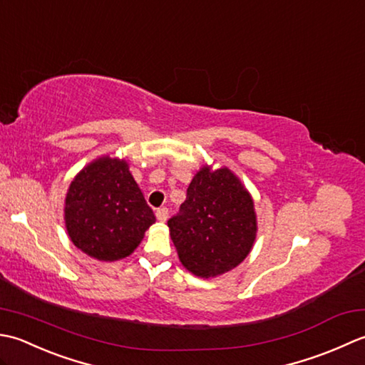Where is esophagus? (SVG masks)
<instances>
[{"mask_svg": "<svg viewBox=\"0 0 365 365\" xmlns=\"http://www.w3.org/2000/svg\"><path fill=\"white\" fill-rule=\"evenodd\" d=\"M155 217H158L159 222H165L168 217V210L167 207H160V210L155 211Z\"/></svg>", "mask_w": 365, "mask_h": 365, "instance_id": "34e87169", "label": "esophagus"}]
</instances>
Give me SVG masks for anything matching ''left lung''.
Listing matches in <instances>:
<instances>
[{
	"label": "left lung",
	"mask_w": 365,
	"mask_h": 365,
	"mask_svg": "<svg viewBox=\"0 0 365 365\" xmlns=\"http://www.w3.org/2000/svg\"><path fill=\"white\" fill-rule=\"evenodd\" d=\"M182 266L211 279L235 269L254 247V198L228 167L203 165L192 178L181 211L168 220Z\"/></svg>",
	"instance_id": "8db88e82"
}]
</instances>
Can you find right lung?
<instances>
[{
  "instance_id": "1",
  "label": "right lung",
  "mask_w": 365,
  "mask_h": 365,
  "mask_svg": "<svg viewBox=\"0 0 365 365\" xmlns=\"http://www.w3.org/2000/svg\"><path fill=\"white\" fill-rule=\"evenodd\" d=\"M154 222L125 159H94L76 175L66 193L64 224L71 241L99 262L129 257Z\"/></svg>"
}]
</instances>
